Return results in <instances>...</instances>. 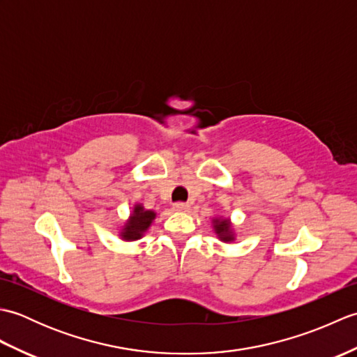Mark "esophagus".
<instances>
[{"label":"esophagus","mask_w":357,"mask_h":357,"mask_svg":"<svg viewBox=\"0 0 357 357\" xmlns=\"http://www.w3.org/2000/svg\"><path fill=\"white\" fill-rule=\"evenodd\" d=\"M173 208L176 210V211H187L188 208H190V206H188L187 202H176V204H174V206H173Z\"/></svg>","instance_id":"esophagus-1"}]
</instances>
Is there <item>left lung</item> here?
<instances>
[{"label":"left lung","instance_id":"left-lung-1","mask_svg":"<svg viewBox=\"0 0 357 357\" xmlns=\"http://www.w3.org/2000/svg\"><path fill=\"white\" fill-rule=\"evenodd\" d=\"M216 225H215V230L216 233L221 236L222 241H231V236H230V229H229V221L227 219H224V221H215Z\"/></svg>","mask_w":357,"mask_h":357}]
</instances>
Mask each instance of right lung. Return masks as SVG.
Here are the masks:
<instances>
[{
    "label": "right lung",
    "instance_id": "1",
    "mask_svg": "<svg viewBox=\"0 0 357 357\" xmlns=\"http://www.w3.org/2000/svg\"><path fill=\"white\" fill-rule=\"evenodd\" d=\"M155 219V213L150 210H144L141 206H136L130 221L127 222L123 238L135 241L142 236V233L149 229V225Z\"/></svg>",
    "mask_w": 357,
    "mask_h": 357
}]
</instances>
